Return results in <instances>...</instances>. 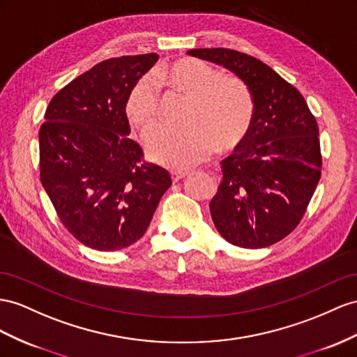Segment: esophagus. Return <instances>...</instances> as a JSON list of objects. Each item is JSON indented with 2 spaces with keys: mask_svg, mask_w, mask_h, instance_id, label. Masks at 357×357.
<instances>
[{
  "mask_svg": "<svg viewBox=\"0 0 357 357\" xmlns=\"http://www.w3.org/2000/svg\"><path fill=\"white\" fill-rule=\"evenodd\" d=\"M188 175L187 172H172V179H173V182H178V181H181V179H184L185 176Z\"/></svg>",
  "mask_w": 357,
  "mask_h": 357,
  "instance_id": "obj_1",
  "label": "esophagus"
}]
</instances>
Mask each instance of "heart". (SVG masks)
Returning <instances> with one entry per match:
<instances>
[{"instance_id": "obj_1", "label": "heart", "mask_w": 357, "mask_h": 357, "mask_svg": "<svg viewBox=\"0 0 357 357\" xmlns=\"http://www.w3.org/2000/svg\"><path fill=\"white\" fill-rule=\"evenodd\" d=\"M158 86H170L188 95L182 126H158L146 137L149 158L172 170H188L211 155L217 143L231 148L248 132L253 104L238 78L217 75L208 63L184 57L153 72ZM125 113L135 130L146 131L158 121L157 89L140 79L126 98Z\"/></svg>"}]
</instances>
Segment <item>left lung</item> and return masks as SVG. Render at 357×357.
<instances>
[{
    "label": "left lung",
    "mask_w": 357,
    "mask_h": 357,
    "mask_svg": "<svg viewBox=\"0 0 357 357\" xmlns=\"http://www.w3.org/2000/svg\"><path fill=\"white\" fill-rule=\"evenodd\" d=\"M187 54L231 70L250 91V128L222 161L223 179L209 211L226 241L267 248L294 231L321 178L315 117L300 91L258 59L227 48Z\"/></svg>",
    "instance_id": "8db88e82"
}]
</instances>
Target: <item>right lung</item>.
Segmentation results:
<instances>
[{
  "label": "right lung",
  "instance_id": "right-lung-1",
  "mask_svg": "<svg viewBox=\"0 0 357 357\" xmlns=\"http://www.w3.org/2000/svg\"><path fill=\"white\" fill-rule=\"evenodd\" d=\"M158 54L98 63L51 99L39 131L40 181L66 229L90 249L139 241L172 185L131 140L126 98Z\"/></svg>",
  "mask_w": 357,
  "mask_h": 357
}]
</instances>
